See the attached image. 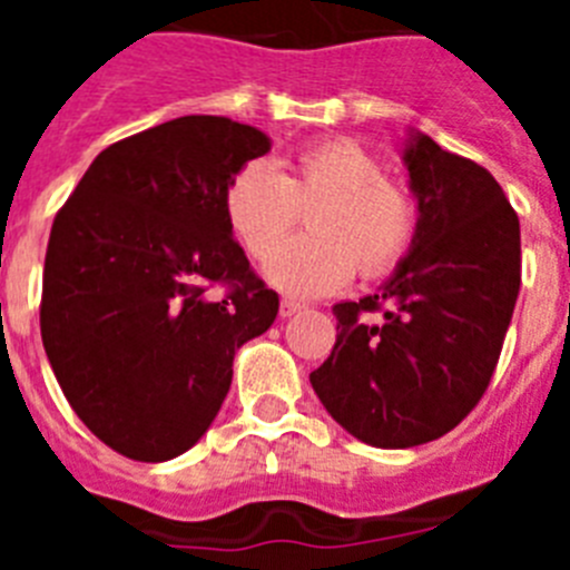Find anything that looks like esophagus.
<instances>
[{"label": "esophagus", "mask_w": 570, "mask_h": 570, "mask_svg": "<svg viewBox=\"0 0 570 570\" xmlns=\"http://www.w3.org/2000/svg\"><path fill=\"white\" fill-rule=\"evenodd\" d=\"M299 311H302L299 302H294V299H282L279 302V316H282V320H291V316L299 314Z\"/></svg>", "instance_id": "esophagus-1"}]
</instances>
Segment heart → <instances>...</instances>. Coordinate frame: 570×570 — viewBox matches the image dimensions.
<instances>
[{
  "mask_svg": "<svg viewBox=\"0 0 570 570\" xmlns=\"http://www.w3.org/2000/svg\"><path fill=\"white\" fill-rule=\"evenodd\" d=\"M314 202L312 206L309 203ZM309 212L311 235L283 243L298 208ZM225 219L250 256L262 259V276L285 296L334 294L354 268L380 276L394 268L414 239V205L382 179V168L354 139H328L294 156L288 170L248 163L225 188Z\"/></svg>",
  "mask_w": 570,
  "mask_h": 570,
  "instance_id": "heart-1",
  "label": "heart"
}]
</instances>
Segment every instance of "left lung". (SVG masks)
Segmentation results:
<instances>
[{"label": "left lung", "instance_id": "1", "mask_svg": "<svg viewBox=\"0 0 570 570\" xmlns=\"http://www.w3.org/2000/svg\"><path fill=\"white\" fill-rule=\"evenodd\" d=\"M400 154L416 199L411 248L376 294L334 305L336 345L311 374L325 411L374 448L440 440L471 414L520 294V219L500 183L422 130Z\"/></svg>", "mask_w": 570, "mask_h": 570}]
</instances>
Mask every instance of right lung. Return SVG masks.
I'll return each mask as SVG.
<instances>
[{
  "instance_id": "right-lung-1",
  "label": "right lung",
  "mask_w": 570,
  "mask_h": 570,
  "mask_svg": "<svg viewBox=\"0 0 570 570\" xmlns=\"http://www.w3.org/2000/svg\"><path fill=\"white\" fill-rule=\"evenodd\" d=\"M271 136L225 116H179L110 145L50 228L42 345L79 420L119 454L165 462L216 420L234 356L274 325L225 219V188ZM230 281L228 301L204 294Z\"/></svg>"
}]
</instances>
